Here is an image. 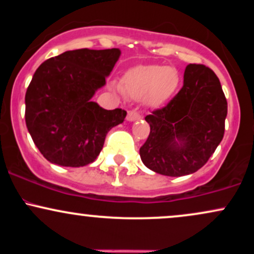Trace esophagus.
Segmentation results:
<instances>
[{
  "instance_id": "esophagus-1",
  "label": "esophagus",
  "mask_w": 254,
  "mask_h": 254,
  "mask_svg": "<svg viewBox=\"0 0 254 254\" xmlns=\"http://www.w3.org/2000/svg\"><path fill=\"white\" fill-rule=\"evenodd\" d=\"M139 118H141V115H139V113L137 112L136 110L129 111V112H127V121H129V122L138 121Z\"/></svg>"
}]
</instances>
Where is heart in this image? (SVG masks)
<instances>
[{
    "label": "heart",
    "mask_w": 254,
    "mask_h": 254,
    "mask_svg": "<svg viewBox=\"0 0 254 254\" xmlns=\"http://www.w3.org/2000/svg\"><path fill=\"white\" fill-rule=\"evenodd\" d=\"M179 74L165 65H137L124 74L122 89L127 97L149 105H161L176 93Z\"/></svg>",
    "instance_id": "heart-1"
}]
</instances>
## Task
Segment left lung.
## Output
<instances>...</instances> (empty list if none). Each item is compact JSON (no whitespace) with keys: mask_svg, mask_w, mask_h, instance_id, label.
Instances as JSON below:
<instances>
[{"mask_svg":"<svg viewBox=\"0 0 254 254\" xmlns=\"http://www.w3.org/2000/svg\"><path fill=\"white\" fill-rule=\"evenodd\" d=\"M226 117L227 100L215 72L189 64L179 93L145 117L150 132L139 149L142 162L162 176L194 173L222 141Z\"/></svg>","mask_w":254,"mask_h":254,"instance_id":"obj_1","label":"left lung"}]
</instances>
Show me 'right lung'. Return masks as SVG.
Masks as SVG:
<instances>
[{
  "label": "right lung",
  "mask_w": 254,
  "mask_h": 254,
  "mask_svg": "<svg viewBox=\"0 0 254 254\" xmlns=\"http://www.w3.org/2000/svg\"><path fill=\"white\" fill-rule=\"evenodd\" d=\"M121 56L119 49L65 51L34 72L25 97L26 127L51 164L82 167L97 159L105 137L127 111L92 101Z\"/></svg>",
  "instance_id": "add662e5"
}]
</instances>
